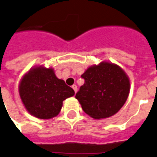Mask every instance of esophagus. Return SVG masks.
Instances as JSON below:
<instances>
[{
    "mask_svg": "<svg viewBox=\"0 0 157 157\" xmlns=\"http://www.w3.org/2000/svg\"><path fill=\"white\" fill-rule=\"evenodd\" d=\"M72 88H73V90H75V92H77V90H78V88H77V86H76V85H73V86H72Z\"/></svg>",
    "mask_w": 157,
    "mask_h": 157,
    "instance_id": "1",
    "label": "esophagus"
}]
</instances>
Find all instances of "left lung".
I'll return each mask as SVG.
<instances>
[{
  "instance_id": "1",
  "label": "left lung",
  "mask_w": 157,
  "mask_h": 157,
  "mask_svg": "<svg viewBox=\"0 0 157 157\" xmlns=\"http://www.w3.org/2000/svg\"><path fill=\"white\" fill-rule=\"evenodd\" d=\"M85 82L75 98L85 113L94 120L114 116L121 109L130 92V79L116 63L101 62L85 71Z\"/></svg>"
}]
</instances>
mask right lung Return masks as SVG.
Instances as JSON below:
<instances>
[{"instance_id": "1", "label": "right lung", "mask_w": 157, "mask_h": 157, "mask_svg": "<svg viewBox=\"0 0 157 157\" xmlns=\"http://www.w3.org/2000/svg\"><path fill=\"white\" fill-rule=\"evenodd\" d=\"M23 105L30 115L41 120H50L59 114L63 102L75 91L59 79L54 68L44 66L31 67L18 86Z\"/></svg>"}]
</instances>
